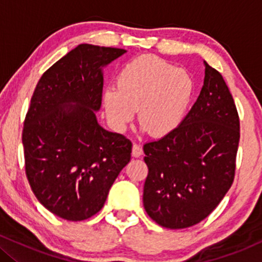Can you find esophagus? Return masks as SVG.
<instances>
[{
  "label": "esophagus",
  "mask_w": 262,
  "mask_h": 262,
  "mask_svg": "<svg viewBox=\"0 0 262 262\" xmlns=\"http://www.w3.org/2000/svg\"><path fill=\"white\" fill-rule=\"evenodd\" d=\"M143 154V149H141V146L139 144H133V149H132V155L134 156V158H139Z\"/></svg>",
  "instance_id": "obj_1"
}]
</instances>
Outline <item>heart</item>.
<instances>
[{"instance_id": "1", "label": "heart", "mask_w": 262, "mask_h": 262, "mask_svg": "<svg viewBox=\"0 0 262 262\" xmlns=\"http://www.w3.org/2000/svg\"><path fill=\"white\" fill-rule=\"evenodd\" d=\"M187 71L152 55L125 64L117 76V90L107 89L103 106L116 128L123 129L138 111L141 128L152 137H165L181 124L193 96Z\"/></svg>"}]
</instances>
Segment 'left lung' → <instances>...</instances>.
<instances>
[{
    "instance_id": "8db88e82",
    "label": "left lung",
    "mask_w": 262,
    "mask_h": 262,
    "mask_svg": "<svg viewBox=\"0 0 262 262\" xmlns=\"http://www.w3.org/2000/svg\"><path fill=\"white\" fill-rule=\"evenodd\" d=\"M204 66L202 90L181 124L143 148L149 169L144 208L169 229L208 217L235 175L239 116L223 76L206 61Z\"/></svg>"
}]
</instances>
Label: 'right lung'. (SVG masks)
I'll return each instance as SVG.
<instances>
[{"label": "right lung", "mask_w": 262, "mask_h": 262, "mask_svg": "<svg viewBox=\"0 0 262 262\" xmlns=\"http://www.w3.org/2000/svg\"><path fill=\"white\" fill-rule=\"evenodd\" d=\"M118 48L80 44L41 75L28 108L22 143L26 175L48 210L71 222L100 212L130 161L132 141L98 124L102 68Z\"/></svg>", "instance_id": "right-lung-1"}]
</instances>
